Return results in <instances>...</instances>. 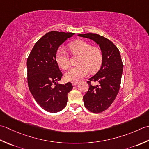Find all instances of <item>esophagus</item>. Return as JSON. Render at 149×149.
Segmentation results:
<instances>
[{"instance_id": "34e87169", "label": "esophagus", "mask_w": 149, "mask_h": 149, "mask_svg": "<svg viewBox=\"0 0 149 149\" xmlns=\"http://www.w3.org/2000/svg\"><path fill=\"white\" fill-rule=\"evenodd\" d=\"M78 84H79L78 81H72V86H77V85H78Z\"/></svg>"}]
</instances>
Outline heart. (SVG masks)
Instances as JSON below:
<instances>
[{"instance_id":"heart-1","label":"heart","mask_w":149,"mask_h":149,"mask_svg":"<svg viewBox=\"0 0 149 149\" xmlns=\"http://www.w3.org/2000/svg\"><path fill=\"white\" fill-rule=\"evenodd\" d=\"M68 48L72 55H79L77 66L69 69L65 74L67 81H78L91 72L98 71L103 62V53L99 47L93 46L89 42L77 40L69 43ZM55 59L57 64L62 69H68L70 59L65 51L60 48L57 50Z\"/></svg>"}]
</instances>
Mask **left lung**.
<instances>
[{
  "instance_id": "8db88e82",
  "label": "left lung",
  "mask_w": 149,
  "mask_h": 149,
  "mask_svg": "<svg viewBox=\"0 0 149 149\" xmlns=\"http://www.w3.org/2000/svg\"><path fill=\"white\" fill-rule=\"evenodd\" d=\"M78 36L95 41L103 53L101 68L87 81L89 90L83 97L85 107L92 113L98 114L110 107L119 92L123 62L117 47L107 38L93 33ZM92 81L97 82L99 85L93 86Z\"/></svg>"
}]
</instances>
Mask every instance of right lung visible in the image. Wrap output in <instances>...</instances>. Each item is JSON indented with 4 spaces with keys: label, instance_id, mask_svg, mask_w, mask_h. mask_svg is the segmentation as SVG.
<instances>
[{
    "label": "right lung",
    "instance_id": "add662e5",
    "mask_svg": "<svg viewBox=\"0 0 149 149\" xmlns=\"http://www.w3.org/2000/svg\"><path fill=\"white\" fill-rule=\"evenodd\" d=\"M74 33L52 31L36 42L27 60L28 84L36 103L49 113H57L64 108L68 95L72 90L70 82L58 84L62 73L57 64V49Z\"/></svg>",
    "mask_w": 149,
    "mask_h": 149
}]
</instances>
